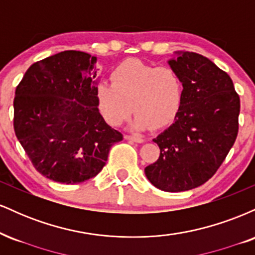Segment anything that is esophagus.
<instances>
[{
  "label": "esophagus",
  "instance_id": "obj_1",
  "mask_svg": "<svg viewBox=\"0 0 255 255\" xmlns=\"http://www.w3.org/2000/svg\"><path fill=\"white\" fill-rule=\"evenodd\" d=\"M125 137H126V139H128V140H131V141H134V142H139V144H141V142H144V139H142L141 136H137V135H126Z\"/></svg>",
  "mask_w": 255,
  "mask_h": 255
}]
</instances>
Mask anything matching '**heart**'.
<instances>
[{
  "label": "heart",
  "mask_w": 255,
  "mask_h": 255,
  "mask_svg": "<svg viewBox=\"0 0 255 255\" xmlns=\"http://www.w3.org/2000/svg\"><path fill=\"white\" fill-rule=\"evenodd\" d=\"M110 81L96 87V102L102 118L120 126L136 113L135 129L168 127L175 121L183 102V83L170 67H158L127 60L110 73Z\"/></svg>",
  "instance_id": "obj_1"
}]
</instances>
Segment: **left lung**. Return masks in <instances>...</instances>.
Segmentation results:
<instances>
[{"label":"left lung","instance_id":"obj_1","mask_svg":"<svg viewBox=\"0 0 255 255\" xmlns=\"http://www.w3.org/2000/svg\"><path fill=\"white\" fill-rule=\"evenodd\" d=\"M169 66L183 83L177 118L153 141L159 157L145 168L164 192H183L209 181L229 153L239 131L240 97L229 75L195 52H176Z\"/></svg>","mask_w":255,"mask_h":255}]
</instances>
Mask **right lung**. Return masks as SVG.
I'll return each mask as SVG.
<instances>
[{
	"mask_svg": "<svg viewBox=\"0 0 255 255\" xmlns=\"http://www.w3.org/2000/svg\"><path fill=\"white\" fill-rule=\"evenodd\" d=\"M83 51L58 52L33 63L14 97V130L38 172L66 184L103 169L124 135L99 114L95 63Z\"/></svg>",
	"mask_w": 255,
	"mask_h": 255,
	"instance_id": "obj_1",
	"label": "right lung"
}]
</instances>
